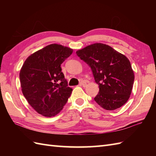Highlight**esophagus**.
I'll return each instance as SVG.
<instances>
[{
    "label": "esophagus",
    "instance_id": "esophagus-1",
    "mask_svg": "<svg viewBox=\"0 0 156 156\" xmlns=\"http://www.w3.org/2000/svg\"><path fill=\"white\" fill-rule=\"evenodd\" d=\"M86 84H87V83H86V82H84V81H82L80 82V84H79V85L80 86H85Z\"/></svg>",
    "mask_w": 156,
    "mask_h": 156
}]
</instances>
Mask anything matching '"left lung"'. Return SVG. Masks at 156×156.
I'll use <instances>...</instances> for the list:
<instances>
[{"label":"left lung","instance_id":"left-lung-1","mask_svg":"<svg viewBox=\"0 0 156 156\" xmlns=\"http://www.w3.org/2000/svg\"><path fill=\"white\" fill-rule=\"evenodd\" d=\"M90 66L99 92L94 101L108 111L120 108L130 97L134 73L127 58L111 46L94 44L76 51Z\"/></svg>","mask_w":156,"mask_h":156}]
</instances>
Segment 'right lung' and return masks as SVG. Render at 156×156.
<instances>
[{
    "mask_svg": "<svg viewBox=\"0 0 156 156\" xmlns=\"http://www.w3.org/2000/svg\"><path fill=\"white\" fill-rule=\"evenodd\" d=\"M73 49L50 44L27 58L19 74L23 94L38 113L54 117L62 111L72 89L62 72L61 64Z\"/></svg>",
    "mask_w": 156,
    "mask_h": 156,
    "instance_id": "obj_1",
    "label": "right lung"
}]
</instances>
